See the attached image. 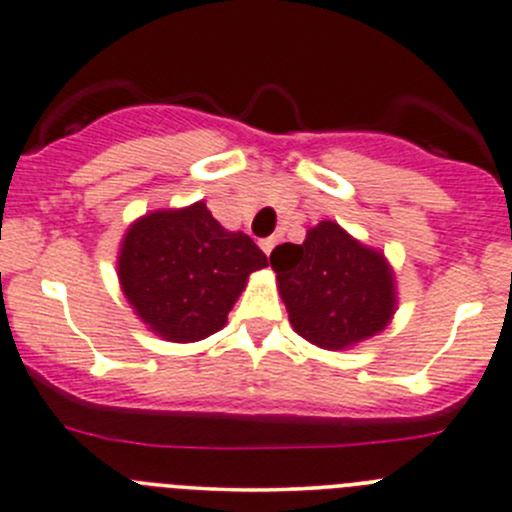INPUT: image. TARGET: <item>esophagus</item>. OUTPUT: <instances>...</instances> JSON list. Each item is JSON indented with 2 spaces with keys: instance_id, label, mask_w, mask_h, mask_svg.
<instances>
[{
  "instance_id": "obj_1",
  "label": "esophagus",
  "mask_w": 512,
  "mask_h": 512,
  "mask_svg": "<svg viewBox=\"0 0 512 512\" xmlns=\"http://www.w3.org/2000/svg\"><path fill=\"white\" fill-rule=\"evenodd\" d=\"M276 241H278L276 236H271V239H263V241H261V249H263V254H266V256L271 254V251H273V246H276Z\"/></svg>"
}]
</instances>
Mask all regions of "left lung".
<instances>
[{
	"label": "left lung",
	"mask_w": 512,
	"mask_h": 512,
	"mask_svg": "<svg viewBox=\"0 0 512 512\" xmlns=\"http://www.w3.org/2000/svg\"><path fill=\"white\" fill-rule=\"evenodd\" d=\"M271 268L293 331L328 351L376 336L396 308L386 258L333 221L313 226L301 246H276Z\"/></svg>",
	"instance_id": "left-lung-1"
}]
</instances>
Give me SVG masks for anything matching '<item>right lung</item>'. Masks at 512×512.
<instances>
[{
	"label": "right lung",
	"instance_id": "right-lung-1",
	"mask_svg": "<svg viewBox=\"0 0 512 512\" xmlns=\"http://www.w3.org/2000/svg\"><path fill=\"white\" fill-rule=\"evenodd\" d=\"M268 258L241 231H226L204 201L131 224L119 256L124 296L166 341L191 343L224 328L246 278Z\"/></svg>",
	"mask_w": 512,
	"mask_h": 512
}]
</instances>
